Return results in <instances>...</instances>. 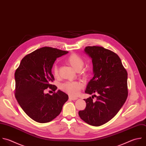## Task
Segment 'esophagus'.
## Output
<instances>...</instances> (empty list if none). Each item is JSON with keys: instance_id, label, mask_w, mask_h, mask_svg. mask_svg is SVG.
I'll use <instances>...</instances> for the list:
<instances>
[{"instance_id": "34e87169", "label": "esophagus", "mask_w": 146, "mask_h": 146, "mask_svg": "<svg viewBox=\"0 0 146 146\" xmlns=\"http://www.w3.org/2000/svg\"><path fill=\"white\" fill-rule=\"evenodd\" d=\"M69 99L72 100H77V99H78V98H74V97H72V96H69Z\"/></svg>"}]
</instances>
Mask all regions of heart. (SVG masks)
Segmentation results:
<instances>
[{
  "label": "heart",
  "instance_id": "heart-1",
  "mask_svg": "<svg viewBox=\"0 0 146 146\" xmlns=\"http://www.w3.org/2000/svg\"><path fill=\"white\" fill-rule=\"evenodd\" d=\"M66 62L76 71L81 70L84 64V62L82 58L76 54H71L67 58ZM52 73L55 77L58 76V67L56 64H55L52 67ZM83 86V83L80 82L67 81L60 85V89L70 95L75 96L79 94V91L82 88Z\"/></svg>",
  "mask_w": 146,
  "mask_h": 146
}]
</instances>
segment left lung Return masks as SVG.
<instances>
[{
    "label": "left lung",
    "mask_w": 146,
    "mask_h": 146,
    "mask_svg": "<svg viewBox=\"0 0 146 146\" xmlns=\"http://www.w3.org/2000/svg\"><path fill=\"white\" fill-rule=\"evenodd\" d=\"M84 52L91 59L94 77L88 82L85 92L98 93L84 99L86 107L79 111L80 117L87 124L102 125L112 119L120 110L128 96L127 72L119 56L99 46H87Z\"/></svg>",
    "instance_id": "obj_1"
}]
</instances>
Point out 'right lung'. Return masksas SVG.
Here are the masks:
<instances>
[{
	"mask_svg": "<svg viewBox=\"0 0 146 146\" xmlns=\"http://www.w3.org/2000/svg\"><path fill=\"white\" fill-rule=\"evenodd\" d=\"M68 52L44 47L26 55L15 73V98L25 113L34 120L44 123L58 116L68 96L58 90L51 95L44 91L55 79L51 69L56 58Z\"/></svg>",
	"mask_w": 146,
	"mask_h": 146,
	"instance_id": "obj_1",
	"label": "right lung"
}]
</instances>
